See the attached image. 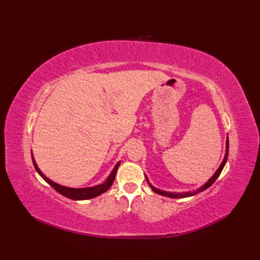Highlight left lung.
<instances>
[{
  "label": "left lung",
  "instance_id": "8db88e82",
  "mask_svg": "<svg viewBox=\"0 0 260 260\" xmlns=\"http://www.w3.org/2000/svg\"><path fill=\"white\" fill-rule=\"evenodd\" d=\"M228 153H229V141L227 140V152H225V155H224V158H223V161H222V163H221V165H220L219 167V169L215 171V173L213 174V176L211 179H210L206 184H204L203 186H201L200 189H198L197 191H194V192H185V193H171V192H167V191H162V190H158V189H156V187H154L153 185H151V183L150 182H148V180H147V178H146V181L148 182V184H150V186L152 187V190L155 192V193H158V194H161V196H165V197H169V198H185V197H190V196H194V194H197V193H199V192H201V191H204L206 189H208V187L210 186V185H212L213 184V182L218 179V176L220 175V173H221V171L223 170V168H224V164H225V162H227V158H228Z\"/></svg>",
  "mask_w": 260,
  "mask_h": 260
}]
</instances>
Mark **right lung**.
<instances>
[{
	"instance_id": "right-lung-1",
	"label": "right lung",
	"mask_w": 260,
	"mask_h": 260,
	"mask_svg": "<svg viewBox=\"0 0 260 260\" xmlns=\"http://www.w3.org/2000/svg\"><path fill=\"white\" fill-rule=\"evenodd\" d=\"M32 161H33V165H35L36 170L38 171V173L42 176L43 180H45L47 183L50 184L54 190L60 193V194H62V196L67 197L69 199H73V200H87V199L95 198L99 194H102V193L106 192L109 189V187L112 186L113 182L115 180V176H116V171H117V169L119 167V163L116 164V167L112 171V173H110V175L108 176L107 181L103 184H99V185L92 186V187H85V189H73V187H67V186H62L60 184L54 183L53 181H51L50 179H48L47 176L41 172L40 169L38 168V165L35 161V157H33V155H32Z\"/></svg>"
}]
</instances>
